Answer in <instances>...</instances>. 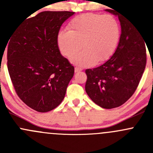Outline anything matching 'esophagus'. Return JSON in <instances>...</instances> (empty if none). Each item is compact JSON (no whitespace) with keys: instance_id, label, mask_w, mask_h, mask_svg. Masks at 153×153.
I'll return each instance as SVG.
<instances>
[{"instance_id":"obj_1","label":"esophagus","mask_w":153,"mask_h":153,"mask_svg":"<svg viewBox=\"0 0 153 153\" xmlns=\"http://www.w3.org/2000/svg\"><path fill=\"white\" fill-rule=\"evenodd\" d=\"M81 70H82V69H81V68L78 67H75V72H80V71H81Z\"/></svg>"}]
</instances>
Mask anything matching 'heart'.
<instances>
[{"label": "heart", "mask_w": 153, "mask_h": 153, "mask_svg": "<svg viewBox=\"0 0 153 153\" xmlns=\"http://www.w3.org/2000/svg\"><path fill=\"white\" fill-rule=\"evenodd\" d=\"M67 30H61L57 44L64 56L70 58L72 64L91 67L107 61L112 55L120 38V26L112 15L86 13L70 21Z\"/></svg>", "instance_id": "1"}]
</instances>
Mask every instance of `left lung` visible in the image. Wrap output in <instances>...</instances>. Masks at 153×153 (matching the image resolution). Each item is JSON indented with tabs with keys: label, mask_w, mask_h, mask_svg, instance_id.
Here are the masks:
<instances>
[{
	"label": "left lung",
	"mask_w": 153,
	"mask_h": 153,
	"mask_svg": "<svg viewBox=\"0 0 153 153\" xmlns=\"http://www.w3.org/2000/svg\"><path fill=\"white\" fill-rule=\"evenodd\" d=\"M118 17L121 35L115 53L100 67L86 69L85 90L92 101L104 109L124 104L136 90L146 67L145 40L126 17L115 10H106Z\"/></svg>",
	"instance_id": "left-lung-1"
}]
</instances>
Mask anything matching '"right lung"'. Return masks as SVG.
<instances>
[{
  "label": "right lung",
  "instance_id": "1",
  "mask_svg": "<svg viewBox=\"0 0 153 153\" xmlns=\"http://www.w3.org/2000/svg\"><path fill=\"white\" fill-rule=\"evenodd\" d=\"M74 13L40 12L20 24L9 39L7 68L14 89L37 112H49L59 105L73 77L75 69L61 55L57 35Z\"/></svg>",
  "mask_w": 153,
  "mask_h": 153
}]
</instances>
